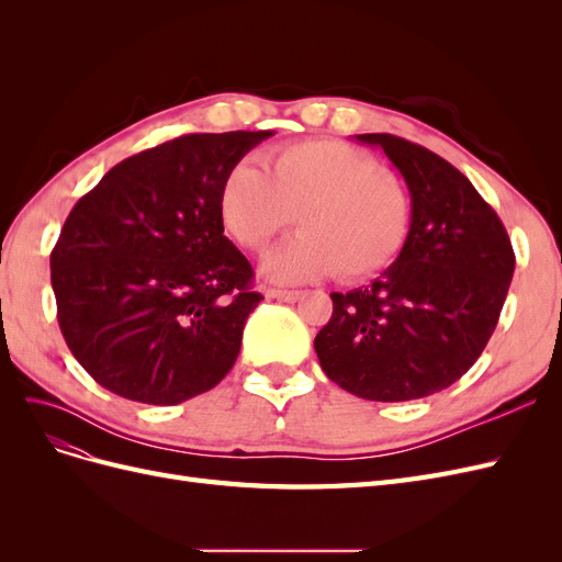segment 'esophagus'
Wrapping results in <instances>:
<instances>
[{"label": "esophagus", "mask_w": 562, "mask_h": 562, "mask_svg": "<svg viewBox=\"0 0 562 562\" xmlns=\"http://www.w3.org/2000/svg\"><path fill=\"white\" fill-rule=\"evenodd\" d=\"M267 297L271 300H283V302H297L302 297V291H279V288H267Z\"/></svg>", "instance_id": "1"}]
</instances>
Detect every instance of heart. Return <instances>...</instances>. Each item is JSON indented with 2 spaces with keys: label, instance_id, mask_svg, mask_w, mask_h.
<instances>
[{
  "label": "heart",
  "instance_id": "obj_1",
  "mask_svg": "<svg viewBox=\"0 0 562 562\" xmlns=\"http://www.w3.org/2000/svg\"><path fill=\"white\" fill-rule=\"evenodd\" d=\"M262 164L265 171L246 161L232 168L217 211L248 250H265L295 215L302 232L265 260L269 279L297 283L339 269L359 281L396 260L411 229V196L375 157L339 140H304L269 151Z\"/></svg>",
  "mask_w": 562,
  "mask_h": 562
}]
</instances>
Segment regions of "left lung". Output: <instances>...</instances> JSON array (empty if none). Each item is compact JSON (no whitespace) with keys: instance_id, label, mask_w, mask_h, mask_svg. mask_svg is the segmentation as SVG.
<instances>
[{"instance_id":"8db88e82","label":"left lung","mask_w":562,"mask_h":562,"mask_svg":"<svg viewBox=\"0 0 562 562\" xmlns=\"http://www.w3.org/2000/svg\"><path fill=\"white\" fill-rule=\"evenodd\" d=\"M405 178L411 232L398 260L370 285L330 293L314 339L323 372L349 394L401 403L448 389L479 361L514 279L516 255L499 215L431 149L363 133Z\"/></svg>"}]
</instances>
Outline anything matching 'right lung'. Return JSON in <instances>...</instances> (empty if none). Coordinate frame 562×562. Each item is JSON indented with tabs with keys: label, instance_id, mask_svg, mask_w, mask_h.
<instances>
[{
	"label": "right lung",
	"instance_id": "obj_1",
	"mask_svg": "<svg viewBox=\"0 0 562 562\" xmlns=\"http://www.w3.org/2000/svg\"><path fill=\"white\" fill-rule=\"evenodd\" d=\"M271 131L180 135L116 164L67 215L50 285L67 347L112 394L176 405L213 389L258 307L220 184Z\"/></svg>",
	"mask_w": 562,
	"mask_h": 562
}]
</instances>
